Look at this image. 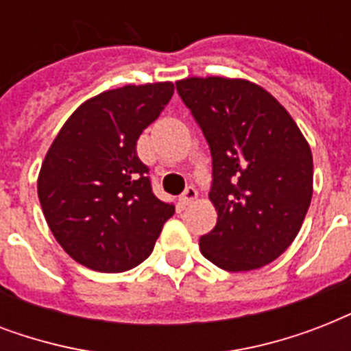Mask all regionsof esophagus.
Wrapping results in <instances>:
<instances>
[{
  "mask_svg": "<svg viewBox=\"0 0 351 351\" xmlns=\"http://www.w3.org/2000/svg\"><path fill=\"white\" fill-rule=\"evenodd\" d=\"M197 189H195V187L193 186H187L186 187V191L182 193V197H180V202L184 204V206H189V204L193 202V200H195V198H197Z\"/></svg>",
  "mask_w": 351,
  "mask_h": 351,
  "instance_id": "1",
  "label": "esophagus"
}]
</instances>
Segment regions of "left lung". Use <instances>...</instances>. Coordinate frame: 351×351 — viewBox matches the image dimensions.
<instances>
[{
  "label": "left lung",
  "instance_id": "obj_1",
  "mask_svg": "<svg viewBox=\"0 0 351 351\" xmlns=\"http://www.w3.org/2000/svg\"><path fill=\"white\" fill-rule=\"evenodd\" d=\"M211 151L219 219L200 251L226 271L273 262L293 242L313 195V158L289 112L247 80L176 82Z\"/></svg>",
  "mask_w": 351,
  "mask_h": 351
}]
</instances>
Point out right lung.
<instances>
[{
  "label": "right lung",
  "instance_id": "right-lung-1",
  "mask_svg": "<svg viewBox=\"0 0 351 351\" xmlns=\"http://www.w3.org/2000/svg\"><path fill=\"white\" fill-rule=\"evenodd\" d=\"M175 93L171 82L90 98L54 138L38 198L54 239L82 266L120 273L151 255L175 206L154 197L136 142Z\"/></svg>",
  "mask_w": 351,
  "mask_h": 351
}]
</instances>
